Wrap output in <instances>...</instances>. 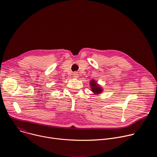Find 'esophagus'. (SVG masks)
<instances>
[{"mask_svg": "<svg viewBox=\"0 0 157 157\" xmlns=\"http://www.w3.org/2000/svg\"><path fill=\"white\" fill-rule=\"evenodd\" d=\"M78 76H79V75H78V73L75 72V73H73V78H78Z\"/></svg>", "mask_w": 157, "mask_h": 157, "instance_id": "1", "label": "esophagus"}]
</instances>
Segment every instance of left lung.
<instances>
[{"mask_svg":"<svg viewBox=\"0 0 157 157\" xmlns=\"http://www.w3.org/2000/svg\"><path fill=\"white\" fill-rule=\"evenodd\" d=\"M90 86L92 89L91 91L93 93L96 94H99L102 92V89L101 87L97 84V82L95 81V80H91L90 82Z\"/></svg>","mask_w":157,"mask_h":157,"instance_id":"obj_1","label":"left lung"}]
</instances>
